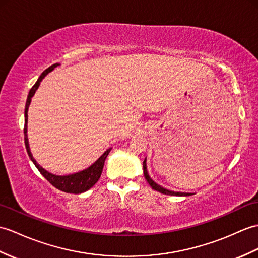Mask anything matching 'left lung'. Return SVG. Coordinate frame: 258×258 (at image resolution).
Here are the masks:
<instances>
[{"label": "left lung", "instance_id": "left-lung-1", "mask_svg": "<svg viewBox=\"0 0 258 258\" xmlns=\"http://www.w3.org/2000/svg\"><path fill=\"white\" fill-rule=\"evenodd\" d=\"M143 170H144V176H145V179L147 180V182L149 183V185L154 189L158 191V192L160 194H164V195H169V196H179V197H182V196H191V194H185V192H177V191H171V190H168L166 189L164 187H161V185L157 184L156 182H155L153 179L149 177L148 175V171H147V166H146V158L144 159L143 161Z\"/></svg>", "mask_w": 258, "mask_h": 258}]
</instances>
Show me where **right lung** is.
<instances>
[{
  "label": "right lung",
  "instance_id": "add662e5",
  "mask_svg": "<svg viewBox=\"0 0 258 258\" xmlns=\"http://www.w3.org/2000/svg\"><path fill=\"white\" fill-rule=\"evenodd\" d=\"M57 66H58V63H55V64L50 66L49 68H47L44 71V73L39 76L38 80L36 81V83L33 86V88L29 90V93L27 95V100H26V105H25V126H24V140H25V147H26L28 156L34 163V165L36 166V168L39 170L41 175H43L55 188L61 190V191H64V192H67V194L78 195V194L85 192V191L89 190L90 188H92L93 185L98 182L101 173H102V170H103L105 158L107 157V155H109V153L111 152L112 148L106 149V151L99 157V159L95 160L94 163L90 167H88L87 169L81 170L79 172L70 173V175H64V176L53 175V173L47 171L33 157V155L31 153V149H29L28 137H27V119H28L27 112H28V107H29V104H31L32 98L34 97L36 90L38 89V87L40 85L41 80H43L48 74L51 73V71L55 69Z\"/></svg>",
  "mask_w": 258,
  "mask_h": 258
}]
</instances>
